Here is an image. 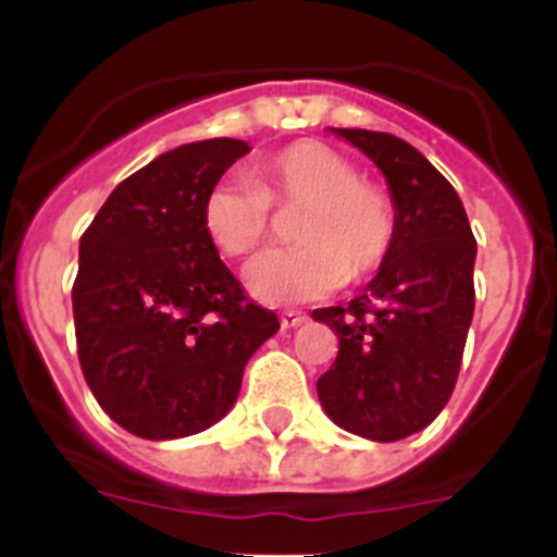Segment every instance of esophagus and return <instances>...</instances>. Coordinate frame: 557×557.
I'll list each match as a JSON object with an SVG mask.
<instances>
[{
  "label": "esophagus",
  "instance_id": "1",
  "mask_svg": "<svg viewBox=\"0 0 557 557\" xmlns=\"http://www.w3.org/2000/svg\"><path fill=\"white\" fill-rule=\"evenodd\" d=\"M304 321H307V314L298 312V309H287V312H282V326H284V329L301 326Z\"/></svg>",
  "mask_w": 557,
  "mask_h": 557
}]
</instances>
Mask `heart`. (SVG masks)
Segmentation results:
<instances>
[{"label":"heart","instance_id":"heart-1","mask_svg":"<svg viewBox=\"0 0 557 557\" xmlns=\"http://www.w3.org/2000/svg\"><path fill=\"white\" fill-rule=\"evenodd\" d=\"M270 209H301L293 248L268 250L248 268L264 304H301L373 273L396 239V209L376 184L359 181L346 156L321 141H295L245 175L206 191L200 223L220 253L243 259L270 234Z\"/></svg>","mask_w":557,"mask_h":557}]
</instances>
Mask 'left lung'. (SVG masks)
<instances>
[{"mask_svg": "<svg viewBox=\"0 0 557 557\" xmlns=\"http://www.w3.org/2000/svg\"><path fill=\"white\" fill-rule=\"evenodd\" d=\"M382 170L396 209V239L362 295L314 309L339 339L318 379L334 424L391 444L421 432L455 391L474 314L476 239L455 186L393 133L332 127Z\"/></svg>", "mask_w": 557, "mask_h": 557, "instance_id": "1", "label": "left lung"}]
</instances>
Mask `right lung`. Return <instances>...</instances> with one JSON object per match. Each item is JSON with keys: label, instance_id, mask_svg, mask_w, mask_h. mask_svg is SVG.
<instances>
[{"label": "right lung", "instance_id": "add662e5", "mask_svg": "<svg viewBox=\"0 0 557 557\" xmlns=\"http://www.w3.org/2000/svg\"><path fill=\"white\" fill-rule=\"evenodd\" d=\"M248 150L206 139L164 152L122 181L81 236L72 309L83 376L102 410L147 441L218 424L248 359L278 332L200 223L206 191Z\"/></svg>", "mask_w": 557, "mask_h": 557}]
</instances>
